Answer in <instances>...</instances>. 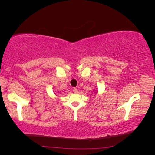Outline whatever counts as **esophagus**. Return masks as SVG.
<instances>
[{
	"label": "esophagus",
	"instance_id": "esophagus-1",
	"mask_svg": "<svg viewBox=\"0 0 155 155\" xmlns=\"http://www.w3.org/2000/svg\"><path fill=\"white\" fill-rule=\"evenodd\" d=\"M73 92H74V93H78V88H73Z\"/></svg>",
	"mask_w": 155,
	"mask_h": 155
}]
</instances>
